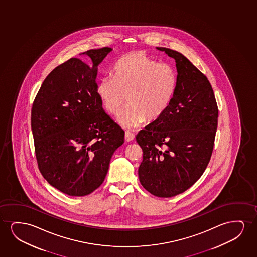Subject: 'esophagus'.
Wrapping results in <instances>:
<instances>
[{
	"label": "esophagus",
	"mask_w": 257,
	"mask_h": 257,
	"mask_svg": "<svg viewBox=\"0 0 257 257\" xmlns=\"http://www.w3.org/2000/svg\"><path fill=\"white\" fill-rule=\"evenodd\" d=\"M134 137H135V136H134V134H133V133L128 132V131L125 132V140H126V141H128V142L134 141Z\"/></svg>",
	"instance_id": "obj_1"
}]
</instances>
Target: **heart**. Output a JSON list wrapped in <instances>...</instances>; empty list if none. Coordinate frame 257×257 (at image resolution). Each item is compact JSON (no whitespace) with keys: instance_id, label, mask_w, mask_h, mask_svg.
<instances>
[{"instance_id":"1","label":"heart","mask_w":257,"mask_h":257,"mask_svg":"<svg viewBox=\"0 0 257 257\" xmlns=\"http://www.w3.org/2000/svg\"><path fill=\"white\" fill-rule=\"evenodd\" d=\"M113 76L99 82L97 94L113 115H118L128 100L129 105L118 117L127 128L139 126L147 117L149 121L161 117L169 109L177 84L172 65L158 62L141 50L121 57Z\"/></svg>"}]
</instances>
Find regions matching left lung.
Returning a JSON list of instances; mask_svg holds the SVG:
<instances>
[{
    "mask_svg": "<svg viewBox=\"0 0 257 257\" xmlns=\"http://www.w3.org/2000/svg\"><path fill=\"white\" fill-rule=\"evenodd\" d=\"M176 60L177 84L169 109L136 136L143 151L141 185L159 197L183 193L200 178L211 160L218 109L207 77L186 57L157 47Z\"/></svg>",
    "mask_w": 257,
    "mask_h": 257,
    "instance_id": "1",
    "label": "left lung"
}]
</instances>
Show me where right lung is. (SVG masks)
<instances>
[{
  "mask_svg": "<svg viewBox=\"0 0 257 257\" xmlns=\"http://www.w3.org/2000/svg\"><path fill=\"white\" fill-rule=\"evenodd\" d=\"M111 47L71 58L43 81L32 108L36 159L44 178L63 193L82 197L104 181L124 132L102 109L97 66Z\"/></svg>",
  "mask_w": 257,
  "mask_h": 257,
  "instance_id": "1",
  "label": "right lung"
}]
</instances>
